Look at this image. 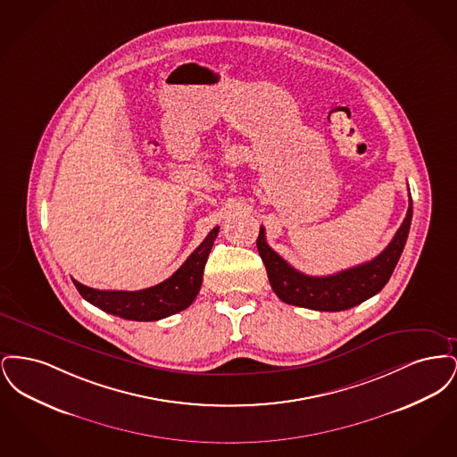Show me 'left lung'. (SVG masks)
<instances>
[{
	"label": "left lung",
	"mask_w": 457,
	"mask_h": 457,
	"mask_svg": "<svg viewBox=\"0 0 457 457\" xmlns=\"http://www.w3.org/2000/svg\"><path fill=\"white\" fill-rule=\"evenodd\" d=\"M413 218V200L401 228L391 243L373 261L341 270L332 276H306L291 267L265 241V229L261 228L257 248L265 265L269 283L284 303L303 306L319 312H341L363 303L391 279L392 272L404 250Z\"/></svg>",
	"instance_id": "obj_1"
}]
</instances>
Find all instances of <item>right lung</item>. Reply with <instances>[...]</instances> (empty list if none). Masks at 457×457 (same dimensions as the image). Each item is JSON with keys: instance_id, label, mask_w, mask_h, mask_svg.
Instances as JSON below:
<instances>
[{"instance_id": "add662e5", "label": "right lung", "mask_w": 457, "mask_h": 457, "mask_svg": "<svg viewBox=\"0 0 457 457\" xmlns=\"http://www.w3.org/2000/svg\"><path fill=\"white\" fill-rule=\"evenodd\" d=\"M218 233L219 226H216L170 279L153 287L140 291H103L84 286L75 279L73 284L84 300L111 315L138 322L166 319L194 303L202 286L207 257Z\"/></svg>"}]
</instances>
